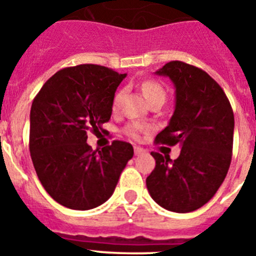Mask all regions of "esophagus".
<instances>
[{"instance_id": "obj_1", "label": "esophagus", "mask_w": 256, "mask_h": 256, "mask_svg": "<svg viewBox=\"0 0 256 256\" xmlns=\"http://www.w3.org/2000/svg\"><path fill=\"white\" fill-rule=\"evenodd\" d=\"M144 148H140V146H134V155H141V154H144Z\"/></svg>"}]
</instances>
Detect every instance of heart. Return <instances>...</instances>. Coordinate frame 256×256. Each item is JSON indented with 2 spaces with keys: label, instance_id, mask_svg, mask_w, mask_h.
Returning <instances> with one entry per match:
<instances>
[{
  "label": "heart",
  "instance_id": "1",
  "mask_svg": "<svg viewBox=\"0 0 256 256\" xmlns=\"http://www.w3.org/2000/svg\"><path fill=\"white\" fill-rule=\"evenodd\" d=\"M142 88V92H144V97L148 98V102H152L155 100H159V98H162L165 100V97H166V92H165V88L160 84L159 82H156V80H152V79H148V80H144L141 86ZM123 94L124 91L120 90V91H118L114 97V101H112V108L114 110H118L119 106H120L122 102V98H123ZM144 126L138 123H132V124H128L126 126V130L124 132L126 134L132 137V138H138L141 132L144 130Z\"/></svg>",
  "mask_w": 256,
  "mask_h": 256
}]
</instances>
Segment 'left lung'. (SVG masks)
<instances>
[{
  "label": "left lung",
  "instance_id": "8db88e82",
  "mask_svg": "<svg viewBox=\"0 0 256 256\" xmlns=\"http://www.w3.org/2000/svg\"><path fill=\"white\" fill-rule=\"evenodd\" d=\"M176 88V108L155 144H180L176 160L151 152L155 169L146 186L156 204L176 212L205 205L230 169L234 148V110L220 86L200 68L170 61L156 72Z\"/></svg>",
  "mask_w": 256,
  "mask_h": 256
}]
</instances>
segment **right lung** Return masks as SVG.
I'll use <instances>...</instances> for the list:
<instances>
[{"mask_svg":"<svg viewBox=\"0 0 256 256\" xmlns=\"http://www.w3.org/2000/svg\"><path fill=\"white\" fill-rule=\"evenodd\" d=\"M126 74L101 65L58 70L42 86L30 108L29 150L42 186L56 202L90 210L112 195L132 159V144L114 141L96 151L87 133L110 120L118 86Z\"/></svg>","mask_w":256,"mask_h":256,"instance_id":"add662e5","label":"right lung"}]
</instances>
